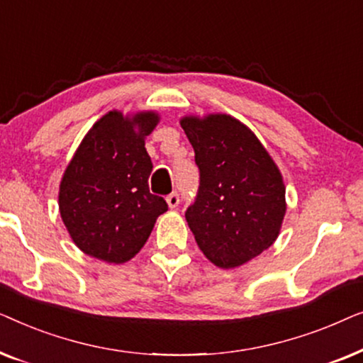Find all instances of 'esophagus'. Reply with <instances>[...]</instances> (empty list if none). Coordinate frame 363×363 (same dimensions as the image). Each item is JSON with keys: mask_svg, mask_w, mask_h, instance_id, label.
I'll return each mask as SVG.
<instances>
[{"mask_svg": "<svg viewBox=\"0 0 363 363\" xmlns=\"http://www.w3.org/2000/svg\"><path fill=\"white\" fill-rule=\"evenodd\" d=\"M167 203H168V206L172 208H177L178 205H180V195H178V193H170V195L167 196Z\"/></svg>", "mask_w": 363, "mask_h": 363, "instance_id": "esophagus-1", "label": "esophagus"}]
</instances>
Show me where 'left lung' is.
Masks as SVG:
<instances>
[{
    "instance_id": "1",
    "label": "left lung",
    "mask_w": 363,
    "mask_h": 363,
    "mask_svg": "<svg viewBox=\"0 0 363 363\" xmlns=\"http://www.w3.org/2000/svg\"><path fill=\"white\" fill-rule=\"evenodd\" d=\"M200 168L196 200L185 218L208 259L231 269L259 256L279 236L286 186L257 137L226 113L182 121Z\"/></svg>"
}]
</instances>
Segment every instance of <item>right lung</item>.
I'll return each mask as SVG.
<instances>
[{"label":"right lung","instance_id":"add662e5","mask_svg":"<svg viewBox=\"0 0 363 363\" xmlns=\"http://www.w3.org/2000/svg\"><path fill=\"white\" fill-rule=\"evenodd\" d=\"M160 116L111 111L82 138L59 186V211L76 246L97 259L122 264L145 245L168 210L148 190L152 160L145 148Z\"/></svg>","mask_w":363,"mask_h":363}]
</instances>
